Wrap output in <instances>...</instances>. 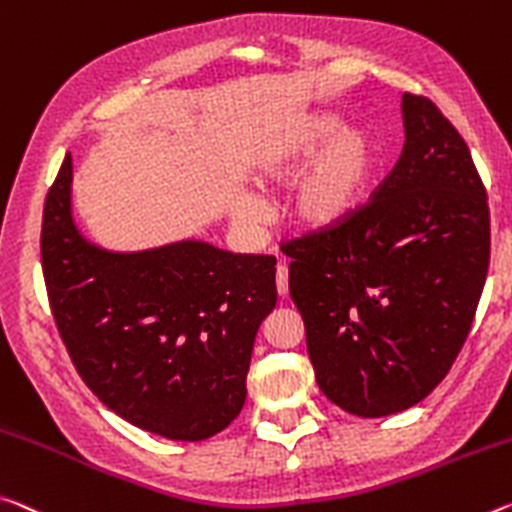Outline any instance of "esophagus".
I'll list each match as a JSON object with an SVG mask.
<instances>
[{
    "label": "esophagus",
    "mask_w": 512,
    "mask_h": 512,
    "mask_svg": "<svg viewBox=\"0 0 512 512\" xmlns=\"http://www.w3.org/2000/svg\"><path fill=\"white\" fill-rule=\"evenodd\" d=\"M275 287H278L280 296L289 294V269L285 264H280L278 271H275Z\"/></svg>",
    "instance_id": "1"
}]
</instances>
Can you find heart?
<instances>
[{
    "mask_svg": "<svg viewBox=\"0 0 512 512\" xmlns=\"http://www.w3.org/2000/svg\"><path fill=\"white\" fill-rule=\"evenodd\" d=\"M380 168V143L369 127L346 125L339 113H303L255 154L253 177L266 189L289 184L287 221L300 232L346 225L369 198ZM262 202L243 200L237 218L257 223Z\"/></svg>",
    "mask_w": 512,
    "mask_h": 512,
    "instance_id": "heart-1",
    "label": "heart"
}]
</instances>
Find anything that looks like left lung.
Wrapping results in <instances>:
<instances>
[{
  "instance_id": "left-lung-1",
  "label": "left lung",
  "mask_w": 512,
  "mask_h": 512,
  "mask_svg": "<svg viewBox=\"0 0 512 512\" xmlns=\"http://www.w3.org/2000/svg\"><path fill=\"white\" fill-rule=\"evenodd\" d=\"M405 143L358 214L282 246L316 383L351 415H396L449 373L490 264V209L467 143L403 93Z\"/></svg>"
}]
</instances>
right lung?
<instances>
[{"instance_id": "right-lung-1", "label": "right lung", "mask_w": 512, "mask_h": 512, "mask_svg": "<svg viewBox=\"0 0 512 512\" xmlns=\"http://www.w3.org/2000/svg\"><path fill=\"white\" fill-rule=\"evenodd\" d=\"M40 257L56 328L84 383L143 431L207 440L239 415L275 257L207 241L116 253L72 218V157L47 193Z\"/></svg>"}]
</instances>
